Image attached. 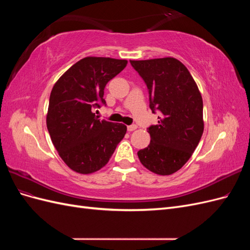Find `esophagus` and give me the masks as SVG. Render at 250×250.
Listing matches in <instances>:
<instances>
[{"label":"esophagus","instance_id":"34e87169","mask_svg":"<svg viewBox=\"0 0 250 250\" xmlns=\"http://www.w3.org/2000/svg\"><path fill=\"white\" fill-rule=\"evenodd\" d=\"M138 128V126L137 125H129V126H127V130L128 131H133V130H135Z\"/></svg>","mask_w":250,"mask_h":250}]
</instances>
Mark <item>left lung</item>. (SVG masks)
<instances>
[{"label":"left lung","mask_w":250,"mask_h":250,"mask_svg":"<svg viewBox=\"0 0 250 250\" xmlns=\"http://www.w3.org/2000/svg\"><path fill=\"white\" fill-rule=\"evenodd\" d=\"M146 83L149 106L158 111V124L147 130L150 144L138 152L144 167L170 175L188 161L203 133V103L190 72L173 57L130 60Z\"/></svg>","instance_id":"left-lung-1"}]
</instances>
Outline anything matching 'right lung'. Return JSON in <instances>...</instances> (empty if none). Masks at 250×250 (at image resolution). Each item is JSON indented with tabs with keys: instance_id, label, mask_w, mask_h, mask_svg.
Wrapping results in <instances>:
<instances>
[{
	"instance_id": "obj_1",
	"label": "right lung",
	"mask_w": 250,
	"mask_h": 250,
	"mask_svg": "<svg viewBox=\"0 0 250 250\" xmlns=\"http://www.w3.org/2000/svg\"><path fill=\"white\" fill-rule=\"evenodd\" d=\"M126 64L125 59L85 57L52 88L47 127L59 156L75 172L100 170L124 138L125 125L99 120L94 110L106 105L104 88Z\"/></svg>"
}]
</instances>
